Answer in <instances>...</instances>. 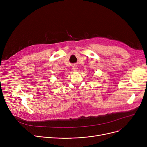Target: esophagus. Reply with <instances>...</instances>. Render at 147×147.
<instances>
[{
	"label": "esophagus",
	"mask_w": 147,
	"mask_h": 147,
	"mask_svg": "<svg viewBox=\"0 0 147 147\" xmlns=\"http://www.w3.org/2000/svg\"><path fill=\"white\" fill-rule=\"evenodd\" d=\"M72 69H73V71H77V69H78V67H77V65H74V66L72 67Z\"/></svg>",
	"instance_id": "obj_1"
}]
</instances>
